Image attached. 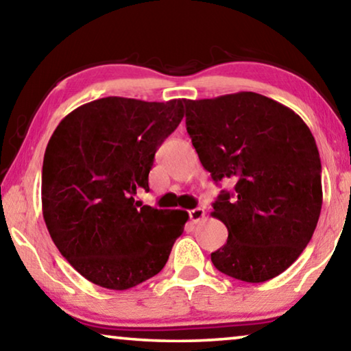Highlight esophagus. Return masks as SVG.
<instances>
[{"label": "esophagus", "mask_w": 351, "mask_h": 351, "mask_svg": "<svg viewBox=\"0 0 351 351\" xmlns=\"http://www.w3.org/2000/svg\"><path fill=\"white\" fill-rule=\"evenodd\" d=\"M189 217H191V220H192V221H199V220H203V217H204V209H202V208H195V209L189 210Z\"/></svg>", "instance_id": "esophagus-1"}]
</instances>
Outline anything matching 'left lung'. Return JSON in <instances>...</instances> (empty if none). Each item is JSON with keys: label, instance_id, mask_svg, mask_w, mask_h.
Instances as JSON below:
<instances>
[{"label": "left lung", "instance_id": "left-lung-1", "mask_svg": "<svg viewBox=\"0 0 351 351\" xmlns=\"http://www.w3.org/2000/svg\"><path fill=\"white\" fill-rule=\"evenodd\" d=\"M186 126L215 182L236 181L213 203L228 241L210 254L217 270L264 282L295 263L322 209V164L314 136L287 106L254 92L184 99Z\"/></svg>", "mask_w": 351, "mask_h": 351}]
</instances>
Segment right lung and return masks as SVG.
Listing matches in <instances>:
<instances>
[{"instance_id":"1","label":"right lung","mask_w":351,"mask_h":351,"mask_svg":"<svg viewBox=\"0 0 351 351\" xmlns=\"http://www.w3.org/2000/svg\"><path fill=\"white\" fill-rule=\"evenodd\" d=\"M182 117V99L106 97L71 110L49 138L43 220L60 254L93 285L126 291L158 275L184 231L186 210L134 203Z\"/></svg>"}]
</instances>
